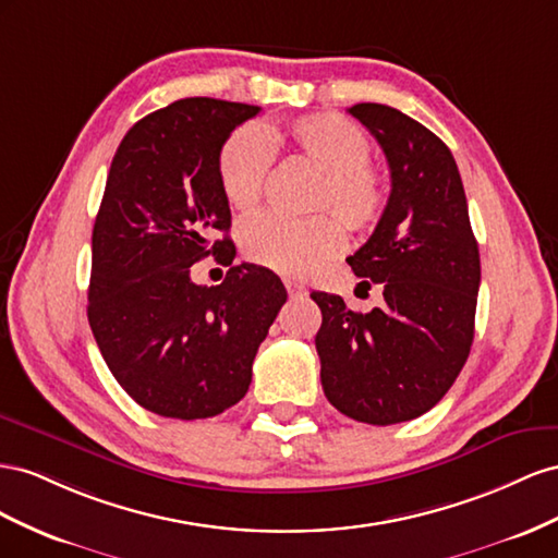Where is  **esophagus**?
<instances>
[{"label":"esophagus","mask_w":558,"mask_h":558,"mask_svg":"<svg viewBox=\"0 0 558 558\" xmlns=\"http://www.w3.org/2000/svg\"><path fill=\"white\" fill-rule=\"evenodd\" d=\"M284 288H288V292H290V296H306V288L301 282H296V280H284Z\"/></svg>","instance_id":"1"}]
</instances>
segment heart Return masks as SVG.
<instances>
[{"label":"heart","mask_w":558,"mask_h":558,"mask_svg":"<svg viewBox=\"0 0 558 558\" xmlns=\"http://www.w3.org/2000/svg\"><path fill=\"white\" fill-rule=\"evenodd\" d=\"M274 149H284L317 170L308 210L331 213L350 233L378 225L388 205V178L369 158V137L337 111H313L284 125H241L217 154V178L233 208H252L268 178ZM329 215L282 219L254 215L241 229L247 257L290 278H306L337 257L343 235Z\"/></svg>","instance_id":"b5f03b06"}]
</instances>
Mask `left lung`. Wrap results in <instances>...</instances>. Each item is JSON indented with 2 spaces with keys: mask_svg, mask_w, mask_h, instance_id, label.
<instances>
[{
  "mask_svg": "<svg viewBox=\"0 0 558 558\" xmlns=\"http://www.w3.org/2000/svg\"><path fill=\"white\" fill-rule=\"evenodd\" d=\"M386 154L390 196L353 257L357 278L384 290V306L357 313L313 292L327 400L348 418L392 425L423 416L449 392L470 355L482 266L463 180L449 147L400 109H348ZM367 282V280H362ZM369 284V282H367Z\"/></svg>",
  "mask_w": 558,
  "mask_h": 558,
  "instance_id": "8db88e82",
  "label": "left lung"
}]
</instances>
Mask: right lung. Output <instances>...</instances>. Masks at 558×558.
<instances>
[{
    "instance_id": "1",
    "label": "right lung",
    "mask_w": 558,
    "mask_h": 558,
    "mask_svg": "<svg viewBox=\"0 0 558 558\" xmlns=\"http://www.w3.org/2000/svg\"><path fill=\"white\" fill-rule=\"evenodd\" d=\"M259 107L184 98L140 119L111 161L93 227L88 323L109 372L147 411L210 418L241 402L288 292L264 266L233 264L217 154ZM219 230L225 239H215ZM214 256L217 289L190 280Z\"/></svg>"
}]
</instances>
